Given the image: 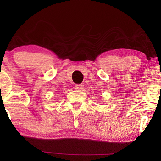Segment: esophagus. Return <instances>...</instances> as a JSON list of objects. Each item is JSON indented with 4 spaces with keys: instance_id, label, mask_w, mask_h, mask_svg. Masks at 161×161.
Segmentation results:
<instances>
[{
    "instance_id": "1",
    "label": "esophagus",
    "mask_w": 161,
    "mask_h": 161,
    "mask_svg": "<svg viewBox=\"0 0 161 161\" xmlns=\"http://www.w3.org/2000/svg\"><path fill=\"white\" fill-rule=\"evenodd\" d=\"M75 89L79 90V91H81V90H82L83 88H84V86H83L82 84L75 85Z\"/></svg>"
}]
</instances>
